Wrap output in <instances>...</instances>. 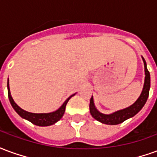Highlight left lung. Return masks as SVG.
Returning a JSON list of instances; mask_svg holds the SVG:
<instances>
[{
  "label": "left lung",
  "instance_id": "1",
  "mask_svg": "<svg viewBox=\"0 0 157 157\" xmlns=\"http://www.w3.org/2000/svg\"><path fill=\"white\" fill-rule=\"evenodd\" d=\"M143 62H144V66H145V83H144V87L142 90V92L140 96L139 97V98L135 101L131 106H129L128 108L122 110H118L117 112H114L111 114H103L102 113L98 111V109H96L93 102V98H91L90 100V113L93 118L96 120L101 122L102 124L110 125H115L121 124L126 119L131 118L133 116H135L136 113H138L140 109L144 107L145 102L147 101L149 96V92H150V87H151V76H150V72L147 70L146 67V62L145 59L142 57Z\"/></svg>",
  "mask_w": 157,
  "mask_h": 157
}]
</instances>
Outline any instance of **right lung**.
Returning <instances> with one entry per match:
<instances>
[{"instance_id": "obj_1", "label": "right lung", "mask_w": 157, "mask_h": 157, "mask_svg": "<svg viewBox=\"0 0 157 157\" xmlns=\"http://www.w3.org/2000/svg\"><path fill=\"white\" fill-rule=\"evenodd\" d=\"M7 91H8V98L9 100H10V102H11L13 109L17 113V114L20 117H22V118L27 119L29 122H31L32 124L38 125V126H49V125L54 124L56 122H58L64 115L65 111V107H66V104H67L70 98L75 95V94H73L71 97H69L68 98L65 100V102L62 104L61 107L55 112L48 113H33L27 112L25 110L22 109L14 102V100L11 96V92H10L9 80L7 81Z\"/></svg>"}]
</instances>
